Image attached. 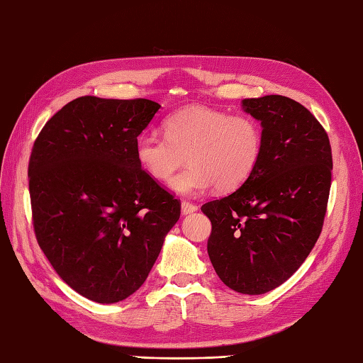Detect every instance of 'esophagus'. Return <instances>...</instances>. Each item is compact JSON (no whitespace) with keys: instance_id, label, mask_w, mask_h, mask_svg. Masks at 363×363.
I'll use <instances>...</instances> for the list:
<instances>
[{"instance_id":"1","label":"esophagus","mask_w":363,"mask_h":363,"mask_svg":"<svg viewBox=\"0 0 363 363\" xmlns=\"http://www.w3.org/2000/svg\"><path fill=\"white\" fill-rule=\"evenodd\" d=\"M197 211V205L192 203V202H188V201H183L182 202V213L183 214H189V213H194Z\"/></svg>"}]
</instances>
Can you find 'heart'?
Here are the masks:
<instances>
[{
	"label": "heart",
	"mask_w": 363,
	"mask_h": 363,
	"mask_svg": "<svg viewBox=\"0 0 363 363\" xmlns=\"http://www.w3.org/2000/svg\"><path fill=\"white\" fill-rule=\"evenodd\" d=\"M164 130V136L140 133L136 160L150 179L166 183L188 157L189 166L171 183L183 196L201 194L211 186L233 191L254 174L262 158L263 131L254 117L189 106L167 117Z\"/></svg>",
	"instance_id": "b5f03b06"
}]
</instances>
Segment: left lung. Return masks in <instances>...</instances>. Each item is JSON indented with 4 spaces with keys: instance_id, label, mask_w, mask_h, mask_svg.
<instances>
[{
    "instance_id": "obj_1",
    "label": "left lung",
    "mask_w": 363,
    "mask_h": 363,
    "mask_svg": "<svg viewBox=\"0 0 363 363\" xmlns=\"http://www.w3.org/2000/svg\"><path fill=\"white\" fill-rule=\"evenodd\" d=\"M262 122L260 162L240 189L202 205L211 220L208 255L232 290L263 294L290 279L323 230L332 150L326 130L282 95L242 100Z\"/></svg>"
}]
</instances>
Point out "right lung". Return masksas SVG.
I'll use <instances>...</instances> for the list:
<instances>
[{"instance_id":"1","label":"right lung","mask_w":363,"mask_h":363,"mask_svg":"<svg viewBox=\"0 0 363 363\" xmlns=\"http://www.w3.org/2000/svg\"><path fill=\"white\" fill-rule=\"evenodd\" d=\"M161 106L92 95L67 103L34 140L29 196L37 242L65 284L114 304L145 282L182 203L136 160Z\"/></svg>"}]
</instances>
